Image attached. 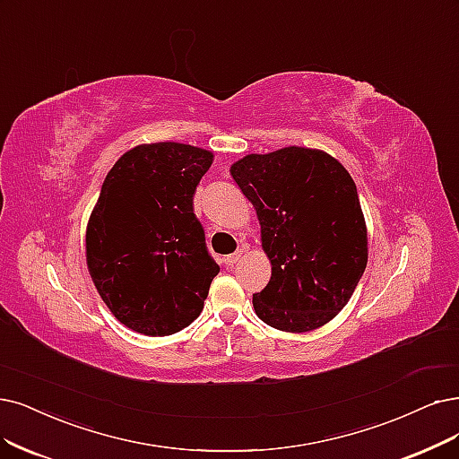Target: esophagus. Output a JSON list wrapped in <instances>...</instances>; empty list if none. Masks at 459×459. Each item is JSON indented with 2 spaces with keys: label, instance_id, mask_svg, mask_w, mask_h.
<instances>
[{
  "label": "esophagus",
  "instance_id": "obj_1",
  "mask_svg": "<svg viewBox=\"0 0 459 459\" xmlns=\"http://www.w3.org/2000/svg\"><path fill=\"white\" fill-rule=\"evenodd\" d=\"M242 253H244V251L238 249V251H234L232 255H227V257H225V264H227V266H234L236 263H238V261L242 259Z\"/></svg>",
  "mask_w": 459,
  "mask_h": 459
}]
</instances>
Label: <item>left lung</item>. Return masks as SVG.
Here are the masks:
<instances>
[{"label":"left lung","instance_id":"obj_1","mask_svg":"<svg viewBox=\"0 0 459 459\" xmlns=\"http://www.w3.org/2000/svg\"><path fill=\"white\" fill-rule=\"evenodd\" d=\"M230 174L257 210L273 276L253 308L266 325L307 333L341 312L367 266V227L348 169L317 149L247 155Z\"/></svg>","mask_w":459,"mask_h":459}]
</instances>
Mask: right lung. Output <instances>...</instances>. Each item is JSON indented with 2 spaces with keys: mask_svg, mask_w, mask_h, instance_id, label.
<instances>
[{
  "mask_svg": "<svg viewBox=\"0 0 459 459\" xmlns=\"http://www.w3.org/2000/svg\"><path fill=\"white\" fill-rule=\"evenodd\" d=\"M213 152L145 143L115 162L87 227V264L100 297L128 329L174 334L200 316L219 264L193 196Z\"/></svg>",
  "mask_w": 459,
  "mask_h": 459,
  "instance_id": "right-lung-1",
  "label": "right lung"
}]
</instances>
